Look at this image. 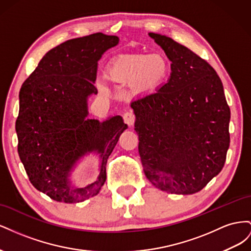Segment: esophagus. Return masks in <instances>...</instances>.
<instances>
[{
	"mask_svg": "<svg viewBox=\"0 0 251 251\" xmlns=\"http://www.w3.org/2000/svg\"><path fill=\"white\" fill-rule=\"evenodd\" d=\"M135 119H136L135 114H134V112L132 110H127V111L125 112V114H124V120H125V123L127 126H133L134 123H135Z\"/></svg>",
	"mask_w": 251,
	"mask_h": 251,
	"instance_id": "obj_1",
	"label": "esophagus"
}]
</instances>
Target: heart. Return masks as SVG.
Segmentation results:
<instances>
[{
  "label": "heart",
  "instance_id": "1",
  "mask_svg": "<svg viewBox=\"0 0 251 251\" xmlns=\"http://www.w3.org/2000/svg\"><path fill=\"white\" fill-rule=\"evenodd\" d=\"M168 72V64L159 55H133L121 57L114 62L108 71L109 77L116 82L139 81L143 89H153ZM100 90L107 88L98 85Z\"/></svg>",
  "mask_w": 251,
  "mask_h": 251
}]
</instances>
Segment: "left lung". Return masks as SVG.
I'll use <instances>...</instances> for the list:
<instances>
[{"label":"left lung","instance_id":"left-lung-1","mask_svg":"<svg viewBox=\"0 0 251 251\" xmlns=\"http://www.w3.org/2000/svg\"><path fill=\"white\" fill-rule=\"evenodd\" d=\"M149 35L172 62L169 80L132 101L144 174L161 191L200 192L222 171L230 110L206 60L171 37Z\"/></svg>","mask_w":251,"mask_h":251}]
</instances>
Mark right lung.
<instances>
[{
  "mask_svg": "<svg viewBox=\"0 0 251 251\" xmlns=\"http://www.w3.org/2000/svg\"><path fill=\"white\" fill-rule=\"evenodd\" d=\"M118 42L101 32L67 41L48 51L22 85L16 123L19 156L32 185L57 202L77 203L100 193L108 158L126 128L121 116L102 123L87 119L88 97L97 94L98 60ZM93 150L102 158L99 178L75 189L71 172Z\"/></svg>",
  "mask_w": 251,
  "mask_h": 251,
  "instance_id": "obj_1",
  "label": "right lung"
}]
</instances>
